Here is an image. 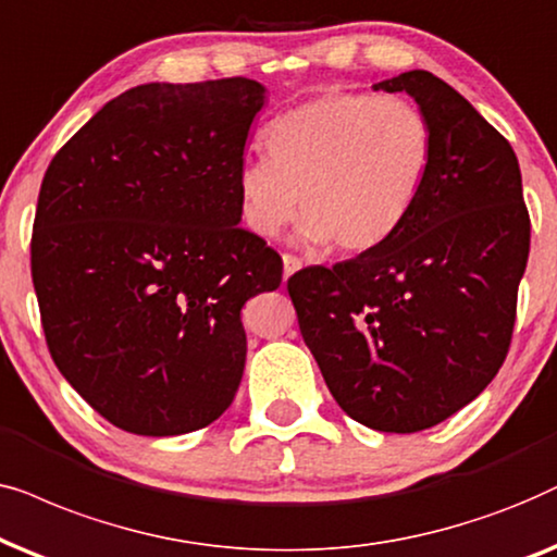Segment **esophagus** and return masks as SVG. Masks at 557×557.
I'll list each match as a JSON object with an SVG mask.
<instances>
[{
    "label": "esophagus",
    "instance_id": "1",
    "mask_svg": "<svg viewBox=\"0 0 557 557\" xmlns=\"http://www.w3.org/2000/svg\"><path fill=\"white\" fill-rule=\"evenodd\" d=\"M302 267V262L298 257H293V255H283V277L285 280H290L295 272H298Z\"/></svg>",
    "mask_w": 557,
    "mask_h": 557
}]
</instances>
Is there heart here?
<instances>
[{"mask_svg":"<svg viewBox=\"0 0 557 557\" xmlns=\"http://www.w3.org/2000/svg\"><path fill=\"white\" fill-rule=\"evenodd\" d=\"M267 160L236 175L242 224L272 239L298 216L300 239L369 251L403 226L433 160V129L403 96L323 94L264 132Z\"/></svg>","mask_w":557,"mask_h":557,"instance_id":"heart-1","label":"heart"}]
</instances>
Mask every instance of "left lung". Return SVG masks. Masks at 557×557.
Returning a JSON list of instances; mask_svg holds the SVG:
<instances>
[{"mask_svg": "<svg viewBox=\"0 0 557 557\" xmlns=\"http://www.w3.org/2000/svg\"><path fill=\"white\" fill-rule=\"evenodd\" d=\"M374 91L412 96L433 160L403 226L380 247L287 280L306 346L348 418L418 433L499 372L528 267L530 216L511 145L446 81L407 71Z\"/></svg>", "mask_w": 557, "mask_h": 557, "instance_id": "8db88e82", "label": "left lung"}]
</instances>
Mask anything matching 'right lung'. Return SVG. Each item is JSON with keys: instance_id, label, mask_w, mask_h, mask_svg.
<instances>
[{"instance_id": "1", "label": "right lung", "mask_w": 557, "mask_h": 557, "mask_svg": "<svg viewBox=\"0 0 557 557\" xmlns=\"http://www.w3.org/2000/svg\"><path fill=\"white\" fill-rule=\"evenodd\" d=\"M267 88L143 84L96 111L42 177L33 285L55 367L111 425H211L247 361L244 302L283 259L239 226L236 175Z\"/></svg>"}]
</instances>
